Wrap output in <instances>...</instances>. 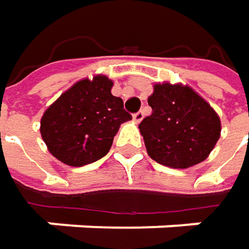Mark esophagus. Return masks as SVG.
Masks as SVG:
<instances>
[{
	"mask_svg": "<svg viewBox=\"0 0 249 249\" xmlns=\"http://www.w3.org/2000/svg\"><path fill=\"white\" fill-rule=\"evenodd\" d=\"M132 118H134V121L138 124V123H141V120L144 118V112H142V111H138V112H135V114L132 115Z\"/></svg>",
	"mask_w": 249,
	"mask_h": 249,
	"instance_id": "1",
	"label": "esophagus"
}]
</instances>
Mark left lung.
<instances>
[{"mask_svg": "<svg viewBox=\"0 0 249 249\" xmlns=\"http://www.w3.org/2000/svg\"><path fill=\"white\" fill-rule=\"evenodd\" d=\"M148 105L153 112L138 128L153 160L187 169L209 156L221 135V120L192 88L157 83Z\"/></svg>", "mask_w": 249, "mask_h": 249, "instance_id": "1", "label": "left lung"}]
</instances>
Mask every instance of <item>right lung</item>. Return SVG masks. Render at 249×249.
<instances>
[{"label": "right lung", "mask_w": 249, "mask_h": 249, "mask_svg": "<svg viewBox=\"0 0 249 249\" xmlns=\"http://www.w3.org/2000/svg\"><path fill=\"white\" fill-rule=\"evenodd\" d=\"M111 88L107 76L83 79L47 108L40 132L57 160L80 167L108 154L120 125L132 118Z\"/></svg>", "instance_id": "1"}]
</instances>
